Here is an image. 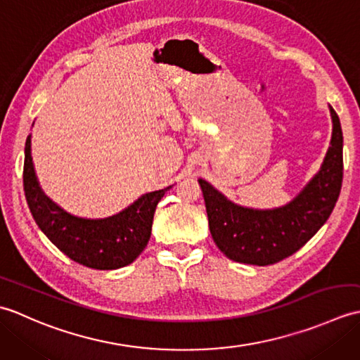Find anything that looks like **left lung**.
Returning a JSON list of instances; mask_svg holds the SVG:
<instances>
[{
    "label": "left lung",
    "mask_w": 360,
    "mask_h": 360,
    "mask_svg": "<svg viewBox=\"0 0 360 360\" xmlns=\"http://www.w3.org/2000/svg\"><path fill=\"white\" fill-rule=\"evenodd\" d=\"M331 147L320 172L294 201L274 210L240 207L200 179L212 238L233 262L255 266L278 263L303 248L330 218L343 179V136L338 112Z\"/></svg>",
    "instance_id": "left-lung-1"
}]
</instances>
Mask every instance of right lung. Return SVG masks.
<instances>
[{
  "label": "right lung",
  "instance_id": "right-lung-1",
  "mask_svg": "<svg viewBox=\"0 0 360 360\" xmlns=\"http://www.w3.org/2000/svg\"><path fill=\"white\" fill-rule=\"evenodd\" d=\"M22 186L37 226L53 246L72 262L101 271L119 269L142 254L150 240L156 205L172 188L143 195L128 209L105 219L72 217L46 198L38 186L30 156V136L26 139Z\"/></svg>",
  "mask_w": 360,
  "mask_h": 360
}]
</instances>
